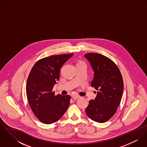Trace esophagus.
Listing matches in <instances>:
<instances>
[{
  "label": "esophagus",
  "mask_w": 147,
  "mask_h": 147,
  "mask_svg": "<svg viewBox=\"0 0 147 147\" xmlns=\"http://www.w3.org/2000/svg\"><path fill=\"white\" fill-rule=\"evenodd\" d=\"M79 97H80V96L79 95H77V94H74V95L72 96V98L73 99H74V100H76V99H78Z\"/></svg>",
  "instance_id": "esophagus-1"
}]
</instances>
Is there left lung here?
I'll list each match as a JSON object with an SVG mask.
<instances>
[{
  "mask_svg": "<svg viewBox=\"0 0 147 147\" xmlns=\"http://www.w3.org/2000/svg\"><path fill=\"white\" fill-rule=\"evenodd\" d=\"M94 71L91 85L97 90L94 100H90L85 111L92 120L104 123L116 113L121 103L123 81L117 65L109 58L97 53L84 55Z\"/></svg>",
  "mask_w": 147,
  "mask_h": 147,
  "instance_id": "obj_1",
  "label": "left lung"
}]
</instances>
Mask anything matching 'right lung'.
<instances>
[{"label":"right lung","instance_id":"obj_1","mask_svg":"<svg viewBox=\"0 0 147 147\" xmlns=\"http://www.w3.org/2000/svg\"><path fill=\"white\" fill-rule=\"evenodd\" d=\"M74 54L50 56L38 61L32 68L26 83V96L36 117L43 123L58 121L69 105V95L55 96L53 88L59 79L61 68Z\"/></svg>","mask_w":147,"mask_h":147}]
</instances>
